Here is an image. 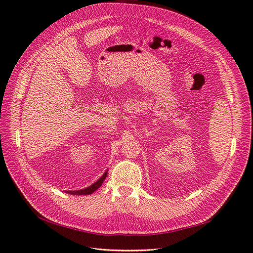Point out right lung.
Returning <instances> with one entry per match:
<instances>
[{"label":"right lung","instance_id":"1","mask_svg":"<svg viewBox=\"0 0 253 253\" xmlns=\"http://www.w3.org/2000/svg\"><path fill=\"white\" fill-rule=\"evenodd\" d=\"M107 175H108V171L105 172L102 177H100L96 182H94L93 184H91L90 186H88L87 188H84V189H81V190H75V191H67V193L73 194V195H87V194H91V193H93L97 188H99L100 186H102V184H103V182L105 181Z\"/></svg>","mask_w":253,"mask_h":253}]
</instances>
